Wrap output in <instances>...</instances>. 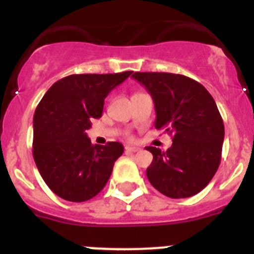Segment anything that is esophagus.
I'll use <instances>...</instances> for the list:
<instances>
[{
    "mask_svg": "<svg viewBox=\"0 0 254 254\" xmlns=\"http://www.w3.org/2000/svg\"><path fill=\"white\" fill-rule=\"evenodd\" d=\"M140 147L136 146H126V152H137Z\"/></svg>",
    "mask_w": 254,
    "mask_h": 254,
    "instance_id": "esophagus-1",
    "label": "esophagus"
}]
</instances>
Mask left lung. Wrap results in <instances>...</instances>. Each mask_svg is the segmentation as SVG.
Segmentation results:
<instances>
[{
    "label": "left lung",
    "mask_w": 254,
    "mask_h": 254,
    "mask_svg": "<svg viewBox=\"0 0 254 254\" xmlns=\"http://www.w3.org/2000/svg\"><path fill=\"white\" fill-rule=\"evenodd\" d=\"M154 100L155 128L173 136L167 151L152 154L146 176L152 187L170 198L197 194L210 183L221 160L224 122L214 98L199 82L168 72H134Z\"/></svg>",
    "instance_id": "obj_1"
}]
</instances>
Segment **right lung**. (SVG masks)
Wrapping results in <instances>:
<instances>
[{
  "instance_id": "add662e5",
  "label": "right lung",
  "mask_w": 254,
  "mask_h": 254,
  "mask_svg": "<svg viewBox=\"0 0 254 254\" xmlns=\"http://www.w3.org/2000/svg\"><path fill=\"white\" fill-rule=\"evenodd\" d=\"M131 73L69 75L52 85L38 104L33 156L42 178L61 198L84 202L107 185L125 149L121 142L91 145L86 129L93 118L102 117L108 94Z\"/></svg>"
}]
</instances>
